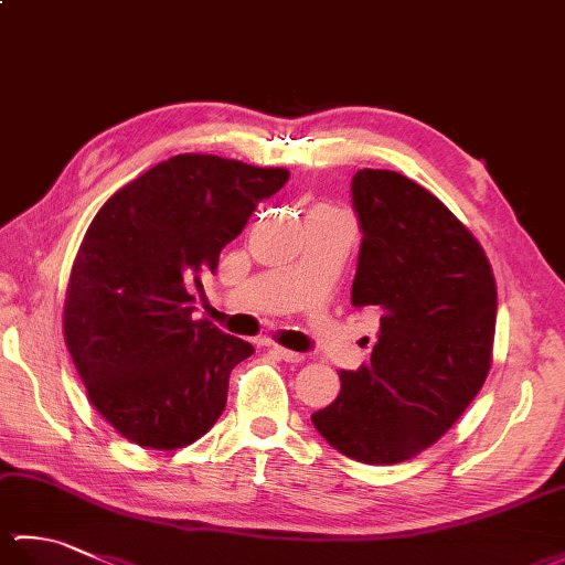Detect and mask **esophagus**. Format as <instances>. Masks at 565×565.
Masks as SVG:
<instances>
[{
  "label": "esophagus",
  "instance_id": "34e87169",
  "mask_svg": "<svg viewBox=\"0 0 565 565\" xmlns=\"http://www.w3.org/2000/svg\"><path fill=\"white\" fill-rule=\"evenodd\" d=\"M271 354H276V356L281 359V362H289V364L303 362V354L301 352H291V350H286V347H279V344L271 347Z\"/></svg>",
  "mask_w": 565,
  "mask_h": 565
}]
</instances>
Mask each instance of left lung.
<instances>
[{
  "label": "left lung",
  "instance_id": "obj_1",
  "mask_svg": "<svg viewBox=\"0 0 565 565\" xmlns=\"http://www.w3.org/2000/svg\"><path fill=\"white\" fill-rule=\"evenodd\" d=\"M352 206L362 227L352 306L376 308L381 328L369 362L340 371V395L310 419L350 459L401 463L435 444L486 383L495 279L476 237L413 179L359 170Z\"/></svg>",
  "mask_w": 565,
  "mask_h": 565
}]
</instances>
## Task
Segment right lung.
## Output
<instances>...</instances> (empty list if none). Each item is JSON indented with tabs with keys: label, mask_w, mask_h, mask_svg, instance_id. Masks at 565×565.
I'll return each instance as SVG.
<instances>
[{
	"label": "right lung",
	"mask_w": 565,
	"mask_h": 565,
	"mask_svg": "<svg viewBox=\"0 0 565 565\" xmlns=\"http://www.w3.org/2000/svg\"><path fill=\"white\" fill-rule=\"evenodd\" d=\"M289 172L184 152L118 189L72 264L65 342L92 405L138 447H186L225 411L249 342L194 318L191 286L218 267Z\"/></svg>",
	"instance_id": "add662e5"
}]
</instances>
